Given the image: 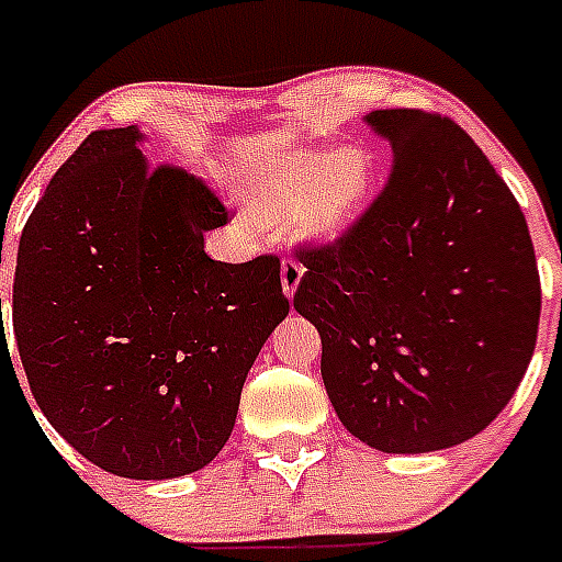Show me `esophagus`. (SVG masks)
<instances>
[{
  "mask_svg": "<svg viewBox=\"0 0 562 562\" xmlns=\"http://www.w3.org/2000/svg\"><path fill=\"white\" fill-rule=\"evenodd\" d=\"M282 277V291H285V297H294V291H297L300 280H303V265L297 259H285L280 268Z\"/></svg>",
  "mask_w": 562,
  "mask_h": 562,
  "instance_id": "34e87169",
  "label": "esophagus"
}]
</instances>
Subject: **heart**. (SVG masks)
Instances as JSON below:
<instances>
[{"label": "heart", "instance_id": "heart-1", "mask_svg": "<svg viewBox=\"0 0 562 562\" xmlns=\"http://www.w3.org/2000/svg\"><path fill=\"white\" fill-rule=\"evenodd\" d=\"M375 169L364 148L315 151L294 148L273 157L250 180V206L265 227L300 224L317 241H335L361 218L373 194Z\"/></svg>", "mask_w": 562, "mask_h": 562}]
</instances>
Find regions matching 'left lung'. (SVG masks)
<instances>
[{
  "mask_svg": "<svg viewBox=\"0 0 562 562\" xmlns=\"http://www.w3.org/2000/svg\"><path fill=\"white\" fill-rule=\"evenodd\" d=\"M391 178L335 245L300 250L294 308L352 437L391 454L470 440L502 414L537 347L540 273L519 203L452 119L364 116Z\"/></svg>",
  "mask_w": 562,
  "mask_h": 562,
  "instance_id": "1",
  "label": "left lung"
}]
</instances>
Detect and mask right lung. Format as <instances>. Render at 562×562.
I'll return each mask as SVG.
<instances>
[{"label": "right lung", "mask_w": 562, "mask_h": 562, "mask_svg": "<svg viewBox=\"0 0 562 562\" xmlns=\"http://www.w3.org/2000/svg\"><path fill=\"white\" fill-rule=\"evenodd\" d=\"M143 143L136 125L95 131L57 169L22 229L11 321L57 435L104 472L166 481L224 449L289 300L277 256H206L224 203Z\"/></svg>", "instance_id": "right-lung-1"}]
</instances>
